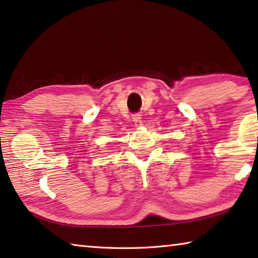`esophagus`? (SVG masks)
<instances>
[{"label": "esophagus", "mask_w": 258, "mask_h": 258, "mask_svg": "<svg viewBox=\"0 0 258 258\" xmlns=\"http://www.w3.org/2000/svg\"><path fill=\"white\" fill-rule=\"evenodd\" d=\"M141 115H140V113H134V115L132 116V120H133V123H134V125L137 126V127H140V126L142 125V120H141Z\"/></svg>", "instance_id": "esophagus-1"}]
</instances>
